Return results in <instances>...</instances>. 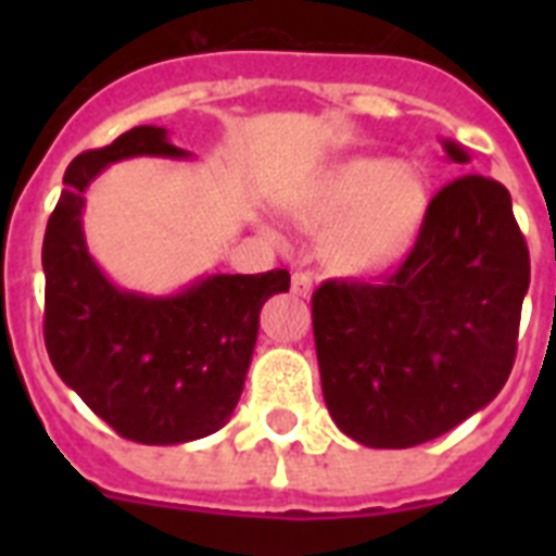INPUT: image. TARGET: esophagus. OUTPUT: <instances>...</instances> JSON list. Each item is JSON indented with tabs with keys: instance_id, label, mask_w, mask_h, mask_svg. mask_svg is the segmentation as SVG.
Wrapping results in <instances>:
<instances>
[{
	"instance_id": "obj_1",
	"label": "esophagus",
	"mask_w": 556,
	"mask_h": 556,
	"mask_svg": "<svg viewBox=\"0 0 556 556\" xmlns=\"http://www.w3.org/2000/svg\"><path fill=\"white\" fill-rule=\"evenodd\" d=\"M291 291H294L296 296H312L314 279L308 277V274H303V270H296L294 277H291Z\"/></svg>"
}]
</instances>
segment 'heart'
Here are the masks:
<instances>
[{
	"label": "heart",
	"mask_w": 556,
	"mask_h": 556,
	"mask_svg": "<svg viewBox=\"0 0 556 556\" xmlns=\"http://www.w3.org/2000/svg\"><path fill=\"white\" fill-rule=\"evenodd\" d=\"M430 207L427 178L409 161L357 155L331 169L296 207V222L326 233L323 260L352 279L383 277L413 251Z\"/></svg>",
	"instance_id": "obj_1"
}]
</instances>
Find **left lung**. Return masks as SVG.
I'll list each match as a JSON object with an SVG mask.
<instances>
[{
  "label": "left lung",
  "instance_id": "8db88e82",
  "mask_svg": "<svg viewBox=\"0 0 556 556\" xmlns=\"http://www.w3.org/2000/svg\"><path fill=\"white\" fill-rule=\"evenodd\" d=\"M453 164H467L447 141ZM531 282L510 192L484 176L430 201L404 265L380 282L314 291L323 397L349 439L375 450L432 441L500 395L517 357Z\"/></svg>",
  "mask_w": 556,
  "mask_h": 556
}]
</instances>
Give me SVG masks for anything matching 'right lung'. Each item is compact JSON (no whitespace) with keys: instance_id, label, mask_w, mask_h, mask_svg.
Listing matches in <instances>:
<instances>
[{"instance_id":"right-lung-1","label":"right lung","mask_w":556,"mask_h":556,"mask_svg":"<svg viewBox=\"0 0 556 556\" xmlns=\"http://www.w3.org/2000/svg\"><path fill=\"white\" fill-rule=\"evenodd\" d=\"M190 161L164 126H135L68 164L48 218L46 349L56 375L91 413L138 444H185L222 430L251 366L265 300L288 291V270L204 274L176 294L115 286L83 233L86 190L117 161Z\"/></svg>"}]
</instances>
